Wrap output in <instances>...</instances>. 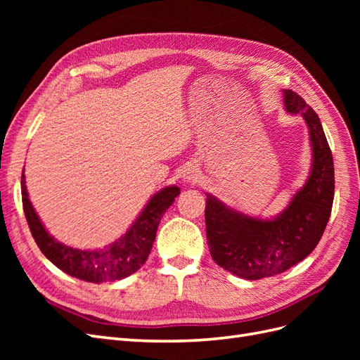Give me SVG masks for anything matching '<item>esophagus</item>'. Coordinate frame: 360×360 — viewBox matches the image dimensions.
<instances>
[{
	"label": "esophagus",
	"mask_w": 360,
	"mask_h": 360,
	"mask_svg": "<svg viewBox=\"0 0 360 360\" xmlns=\"http://www.w3.org/2000/svg\"><path fill=\"white\" fill-rule=\"evenodd\" d=\"M198 168L189 165L186 169L183 171V181L184 183H195L198 180Z\"/></svg>",
	"instance_id": "obj_1"
}]
</instances>
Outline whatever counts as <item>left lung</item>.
I'll list each match as a JSON object with an SVG mask.
<instances>
[{
  "label": "left lung",
  "mask_w": 360,
  "mask_h": 360,
  "mask_svg": "<svg viewBox=\"0 0 360 360\" xmlns=\"http://www.w3.org/2000/svg\"><path fill=\"white\" fill-rule=\"evenodd\" d=\"M282 94L285 111L302 115L308 126L312 165L307 183L271 219L237 212L210 193L205 200L212 258L233 275L250 281L279 275L307 258L320 242L333 204V158L320 118L297 93L284 90Z\"/></svg>",
  "instance_id": "1"
}]
</instances>
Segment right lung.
I'll return each mask as SVG.
<instances>
[{"label": "right lung", "mask_w": 360, "mask_h": 360, "mask_svg": "<svg viewBox=\"0 0 360 360\" xmlns=\"http://www.w3.org/2000/svg\"><path fill=\"white\" fill-rule=\"evenodd\" d=\"M20 192H22V204L30 231L41 254L64 274L101 284V282L127 278L146 263L156 238L162 216L176 201L180 189L177 186H167L156 192L126 234L102 249H78L63 245L57 238H53L41 224L28 198L24 172L20 177Z\"/></svg>", "instance_id": "right-lung-1"}]
</instances>
